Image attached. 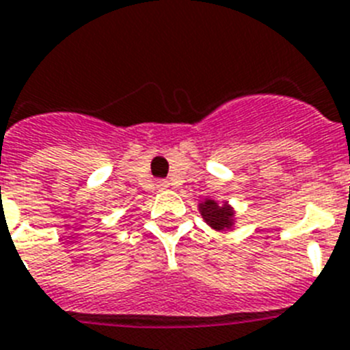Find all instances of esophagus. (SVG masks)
<instances>
[{"mask_svg": "<svg viewBox=\"0 0 350 350\" xmlns=\"http://www.w3.org/2000/svg\"><path fill=\"white\" fill-rule=\"evenodd\" d=\"M157 187H158V189H160V190H167V189H169V181L160 180V181H158V183H157Z\"/></svg>", "mask_w": 350, "mask_h": 350, "instance_id": "1", "label": "esophagus"}]
</instances>
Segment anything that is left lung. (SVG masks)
Here are the masks:
<instances>
[{"label": "left lung", "instance_id": "obj_1", "mask_svg": "<svg viewBox=\"0 0 350 350\" xmlns=\"http://www.w3.org/2000/svg\"><path fill=\"white\" fill-rule=\"evenodd\" d=\"M201 215L204 217L208 224L215 230H226L231 226V217H233V211L230 206H219L215 201H210L208 199L204 204H201Z\"/></svg>", "mask_w": 350, "mask_h": 350}]
</instances>
